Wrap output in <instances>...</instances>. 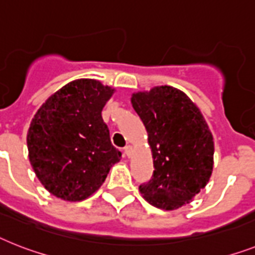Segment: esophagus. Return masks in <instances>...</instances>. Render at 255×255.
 I'll list each match as a JSON object with an SVG mask.
<instances>
[{"mask_svg":"<svg viewBox=\"0 0 255 255\" xmlns=\"http://www.w3.org/2000/svg\"><path fill=\"white\" fill-rule=\"evenodd\" d=\"M125 153H126V156H128V157L131 156L132 147H131V146H126V147H125Z\"/></svg>","mask_w":255,"mask_h":255,"instance_id":"1","label":"esophagus"}]
</instances>
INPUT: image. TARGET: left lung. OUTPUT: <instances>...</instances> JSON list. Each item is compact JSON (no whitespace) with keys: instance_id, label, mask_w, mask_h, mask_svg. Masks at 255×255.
<instances>
[{"instance_id":"obj_1","label":"left lung","mask_w":255,"mask_h":255,"mask_svg":"<svg viewBox=\"0 0 255 255\" xmlns=\"http://www.w3.org/2000/svg\"><path fill=\"white\" fill-rule=\"evenodd\" d=\"M144 124L153 177L139 186L150 205L173 211L190 203L208 184L214 169V136L205 117L184 91L155 86L131 95Z\"/></svg>"}]
</instances>
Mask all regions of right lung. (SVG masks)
Masks as SVG:
<instances>
[{
    "label": "right lung",
    "instance_id": "right-lung-1",
    "mask_svg": "<svg viewBox=\"0 0 255 255\" xmlns=\"http://www.w3.org/2000/svg\"><path fill=\"white\" fill-rule=\"evenodd\" d=\"M115 92L96 79H75L50 95L33 116L27 131L29 163L57 198L87 199L121 159L102 117Z\"/></svg>",
    "mask_w": 255,
    "mask_h": 255
}]
</instances>
